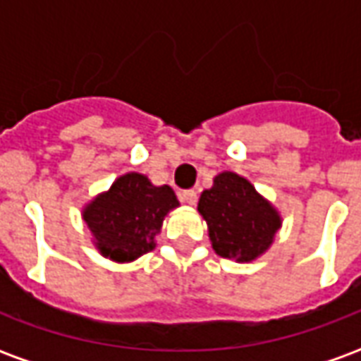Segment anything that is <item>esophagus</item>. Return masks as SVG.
Listing matches in <instances>:
<instances>
[{"instance_id":"34e87169","label":"esophagus","mask_w":361,"mask_h":361,"mask_svg":"<svg viewBox=\"0 0 361 361\" xmlns=\"http://www.w3.org/2000/svg\"><path fill=\"white\" fill-rule=\"evenodd\" d=\"M180 201H181V203L195 204L197 203V191H195V189H183V191H180Z\"/></svg>"}]
</instances>
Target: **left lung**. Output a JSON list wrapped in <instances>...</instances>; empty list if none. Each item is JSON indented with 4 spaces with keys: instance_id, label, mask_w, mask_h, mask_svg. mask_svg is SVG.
Masks as SVG:
<instances>
[{
    "instance_id": "8db88e82",
    "label": "left lung",
    "mask_w": 361,
    "mask_h": 361,
    "mask_svg": "<svg viewBox=\"0 0 361 361\" xmlns=\"http://www.w3.org/2000/svg\"><path fill=\"white\" fill-rule=\"evenodd\" d=\"M199 212L207 220L212 250L240 263L265 253L282 222L276 209L234 172L214 178L212 188L201 193Z\"/></svg>"
}]
</instances>
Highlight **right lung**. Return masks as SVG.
Returning a JSON list of instances; mask_svg holds the SVG:
<instances>
[{
  "instance_id": "add662e5",
  "label": "right lung",
  "mask_w": 361,
  "mask_h": 361,
  "mask_svg": "<svg viewBox=\"0 0 361 361\" xmlns=\"http://www.w3.org/2000/svg\"><path fill=\"white\" fill-rule=\"evenodd\" d=\"M178 204L170 185L157 188L147 176L131 172L90 201L82 219L104 257L126 263L154 250L162 220Z\"/></svg>"
}]
</instances>
